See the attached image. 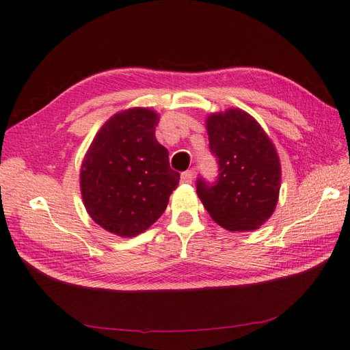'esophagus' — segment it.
Wrapping results in <instances>:
<instances>
[{
  "label": "esophagus",
  "mask_w": 350,
  "mask_h": 350,
  "mask_svg": "<svg viewBox=\"0 0 350 350\" xmlns=\"http://www.w3.org/2000/svg\"><path fill=\"white\" fill-rule=\"evenodd\" d=\"M193 178H194V172L193 171H185L181 174V181L184 184H191L193 183Z\"/></svg>",
  "instance_id": "esophagus-1"
}]
</instances>
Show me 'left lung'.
I'll use <instances>...</instances> for the list:
<instances>
[{
  "mask_svg": "<svg viewBox=\"0 0 350 350\" xmlns=\"http://www.w3.org/2000/svg\"><path fill=\"white\" fill-rule=\"evenodd\" d=\"M206 126L219 175L213 184L197 179L201 203L228 230L260 228L279 200L282 171L276 149L260 124L238 108L211 113Z\"/></svg>",
  "mask_w": 350,
  "mask_h": 350,
  "instance_id": "left-lung-1",
  "label": "left lung"
}]
</instances>
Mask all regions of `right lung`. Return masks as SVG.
<instances>
[{"mask_svg": "<svg viewBox=\"0 0 350 350\" xmlns=\"http://www.w3.org/2000/svg\"><path fill=\"white\" fill-rule=\"evenodd\" d=\"M159 115L147 108L115 113L105 122L83 159L80 189L90 217L105 230L131 238L165 211L179 174L156 140Z\"/></svg>", "mask_w": 350, "mask_h": 350, "instance_id": "obj_1", "label": "right lung"}]
</instances>
